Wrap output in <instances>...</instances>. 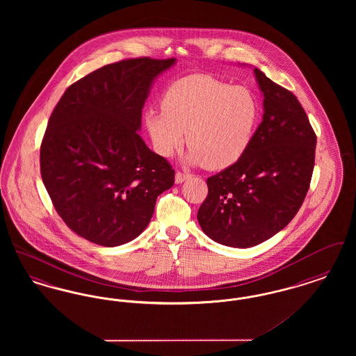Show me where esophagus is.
<instances>
[{"label": "esophagus", "mask_w": 356, "mask_h": 356, "mask_svg": "<svg viewBox=\"0 0 356 356\" xmlns=\"http://www.w3.org/2000/svg\"><path fill=\"white\" fill-rule=\"evenodd\" d=\"M188 177H189V175H188V173L176 172V175H175V183H176V184H181V183H184V181H186Z\"/></svg>", "instance_id": "esophagus-1"}]
</instances>
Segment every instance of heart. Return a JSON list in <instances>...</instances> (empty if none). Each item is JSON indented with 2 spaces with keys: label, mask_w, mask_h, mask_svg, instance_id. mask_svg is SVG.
I'll return each instance as SVG.
<instances>
[{
  "label": "heart",
  "mask_w": 356,
  "mask_h": 356,
  "mask_svg": "<svg viewBox=\"0 0 356 356\" xmlns=\"http://www.w3.org/2000/svg\"><path fill=\"white\" fill-rule=\"evenodd\" d=\"M259 120V102L245 86H234L207 74L175 81L163 108L144 112V127L154 152L170 157L186 140V161L222 170L244 154Z\"/></svg>",
  "instance_id": "1"
}]
</instances>
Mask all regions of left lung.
<instances>
[{
	"mask_svg": "<svg viewBox=\"0 0 356 356\" xmlns=\"http://www.w3.org/2000/svg\"><path fill=\"white\" fill-rule=\"evenodd\" d=\"M263 120L235 164L207 180L197 220L213 241L254 247L280 232L305 202L315 164L316 136L295 95L260 69Z\"/></svg>",
	"mask_w": 356,
	"mask_h": 356,
	"instance_id": "obj_1",
	"label": "left lung"
}]
</instances>
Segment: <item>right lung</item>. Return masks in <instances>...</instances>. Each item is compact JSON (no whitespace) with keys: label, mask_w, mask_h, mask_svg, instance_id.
I'll use <instances>...</instances> for the list:
<instances>
[{"label":"right lung","mask_w":356,"mask_h":356,"mask_svg":"<svg viewBox=\"0 0 356 356\" xmlns=\"http://www.w3.org/2000/svg\"><path fill=\"white\" fill-rule=\"evenodd\" d=\"M176 58L105 65L70 85L56 105L40 152L41 176L69 228L118 247L152 219L156 199L175 183L168 161L140 136L154 80Z\"/></svg>","instance_id":"obj_1"}]
</instances>
